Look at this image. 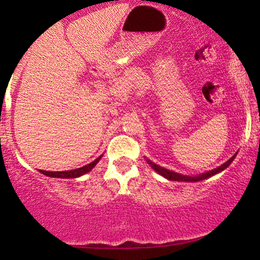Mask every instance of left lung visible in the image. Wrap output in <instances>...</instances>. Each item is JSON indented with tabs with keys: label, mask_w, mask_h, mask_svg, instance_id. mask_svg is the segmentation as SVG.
<instances>
[{
	"label": "left lung",
	"mask_w": 260,
	"mask_h": 260,
	"mask_svg": "<svg viewBox=\"0 0 260 260\" xmlns=\"http://www.w3.org/2000/svg\"><path fill=\"white\" fill-rule=\"evenodd\" d=\"M236 154H237V153H236ZM236 154L234 155V156L231 157V159L226 161L225 164H222L221 166H219V168H216V169L211 170V171L205 172V174H201V175H198V176H186V175L177 174V172L170 171V170L165 169V168H161V166L156 165V164L153 162V161H150V160H147V161H148L149 165H150L151 168H153V169L155 170V171L157 172V174H160L161 176H164V177L168 178V180H170V181H180V182H198V181L205 180V178L211 177V176H214V175L219 174V172L223 171V170H225L226 168H229L230 164H231L232 161H234L235 156H236Z\"/></svg>",
	"instance_id": "1"
}]
</instances>
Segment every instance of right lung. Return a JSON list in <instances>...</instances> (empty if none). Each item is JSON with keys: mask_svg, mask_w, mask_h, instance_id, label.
<instances>
[{"mask_svg": "<svg viewBox=\"0 0 260 260\" xmlns=\"http://www.w3.org/2000/svg\"><path fill=\"white\" fill-rule=\"evenodd\" d=\"M101 159V156L98 157L96 160H94L92 162L88 164V165L83 166V168H79V169H76V170H70V171H44V170H39V171L41 172V174L49 176V177H57V178H77L79 177V176L82 175H85L88 174L90 170L94 168L95 165H96L98 162H99V160Z\"/></svg>", "mask_w": 260, "mask_h": 260, "instance_id": "right-lung-1", "label": "right lung"}]
</instances>
